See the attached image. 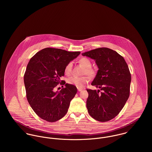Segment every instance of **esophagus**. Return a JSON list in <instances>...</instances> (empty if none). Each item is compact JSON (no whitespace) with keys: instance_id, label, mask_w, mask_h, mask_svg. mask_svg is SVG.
Masks as SVG:
<instances>
[{"instance_id":"esophagus-1","label":"esophagus","mask_w":152,"mask_h":152,"mask_svg":"<svg viewBox=\"0 0 152 152\" xmlns=\"http://www.w3.org/2000/svg\"><path fill=\"white\" fill-rule=\"evenodd\" d=\"M83 90V88H78V91H79V92H80V91H81Z\"/></svg>"}]
</instances>
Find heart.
<instances>
[{
	"instance_id": "1",
	"label": "heart",
	"mask_w": 152,
	"mask_h": 152,
	"mask_svg": "<svg viewBox=\"0 0 152 152\" xmlns=\"http://www.w3.org/2000/svg\"><path fill=\"white\" fill-rule=\"evenodd\" d=\"M80 64L83 65L85 69L84 71V74H86L89 77H92L95 74V70L91 68L92 63L91 61L87 58H81L79 60ZM72 63L71 62L68 63L65 65L64 68V72L65 74L69 75L71 72ZM88 81V78L86 76L84 77H71L67 80V83L68 84L75 86L77 88H82Z\"/></svg>"
}]
</instances>
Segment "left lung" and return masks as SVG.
Listing matches in <instances>:
<instances>
[{
  "mask_svg": "<svg viewBox=\"0 0 152 152\" xmlns=\"http://www.w3.org/2000/svg\"><path fill=\"white\" fill-rule=\"evenodd\" d=\"M95 61L97 74L91 83L100 90L87 89V108L95 120L107 122L116 116L130 94L131 75L125 59L116 51L102 47L82 54Z\"/></svg>",
  "mask_w": 152,
  "mask_h": 152,
  "instance_id": "8db88e82",
  "label": "left lung"
}]
</instances>
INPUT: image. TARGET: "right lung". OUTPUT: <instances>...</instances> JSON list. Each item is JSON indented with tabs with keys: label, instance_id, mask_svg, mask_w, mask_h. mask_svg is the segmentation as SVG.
Wrapping results in <instances>:
<instances>
[{
	"label": "right lung",
	"instance_id": "obj_1",
	"mask_svg": "<svg viewBox=\"0 0 152 152\" xmlns=\"http://www.w3.org/2000/svg\"><path fill=\"white\" fill-rule=\"evenodd\" d=\"M80 53L45 48L30 60L24 75L26 97L31 108L44 120L54 122L66 113L71 101L77 94V87L61 81L65 88L55 92L54 88L64 75L65 65Z\"/></svg>",
	"mask_w": 152,
	"mask_h": 152
}]
</instances>
